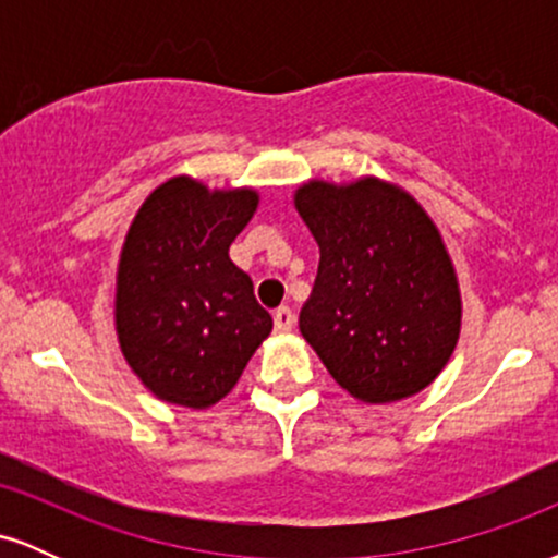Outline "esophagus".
<instances>
[{"mask_svg": "<svg viewBox=\"0 0 558 558\" xmlns=\"http://www.w3.org/2000/svg\"><path fill=\"white\" fill-rule=\"evenodd\" d=\"M272 323H275V332H288L293 328V312L288 310V306H280V310H275Z\"/></svg>", "mask_w": 558, "mask_h": 558, "instance_id": "34e87169", "label": "esophagus"}]
</instances>
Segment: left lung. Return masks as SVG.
<instances>
[{
    "mask_svg": "<svg viewBox=\"0 0 558 558\" xmlns=\"http://www.w3.org/2000/svg\"><path fill=\"white\" fill-rule=\"evenodd\" d=\"M293 202L319 246L299 330L328 373L369 403L430 386L457 349L462 299L425 209L377 178L310 181Z\"/></svg>",
    "mask_w": 558,
    "mask_h": 558,
    "instance_id": "1",
    "label": "left lung"
}]
</instances>
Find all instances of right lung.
<instances>
[{"instance_id":"right-lung-1","label":"right lung","mask_w":558,"mask_h":558,"mask_svg":"<svg viewBox=\"0 0 558 558\" xmlns=\"http://www.w3.org/2000/svg\"><path fill=\"white\" fill-rule=\"evenodd\" d=\"M259 196L172 178L125 235L114 325L128 364L157 399L204 409L220 401L270 336L272 317L228 257Z\"/></svg>"}]
</instances>
